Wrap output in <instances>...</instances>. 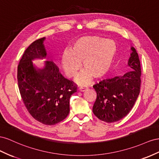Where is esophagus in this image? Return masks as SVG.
<instances>
[{"label": "esophagus", "instance_id": "1", "mask_svg": "<svg viewBox=\"0 0 159 159\" xmlns=\"http://www.w3.org/2000/svg\"><path fill=\"white\" fill-rule=\"evenodd\" d=\"M87 89V87H86V86H80V87H79V90H80V91H84V90H86Z\"/></svg>", "mask_w": 159, "mask_h": 159}]
</instances>
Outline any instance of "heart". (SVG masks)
<instances>
[{"mask_svg":"<svg viewBox=\"0 0 159 159\" xmlns=\"http://www.w3.org/2000/svg\"><path fill=\"white\" fill-rule=\"evenodd\" d=\"M117 53V45L112 40L99 36H85L74 40L69 51L61 57L66 75L72 79L81 67L84 70L77 77L79 83H88L93 76L101 79L109 71Z\"/></svg>","mask_w":159,"mask_h":159,"instance_id":"obj_1","label":"heart"}]
</instances>
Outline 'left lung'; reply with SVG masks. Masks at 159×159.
Listing matches in <instances>:
<instances>
[{
	"instance_id": "1",
	"label": "left lung",
	"mask_w": 159,
	"mask_h": 159,
	"mask_svg": "<svg viewBox=\"0 0 159 159\" xmlns=\"http://www.w3.org/2000/svg\"><path fill=\"white\" fill-rule=\"evenodd\" d=\"M131 51L128 62L130 72L123 76L104 79L93 85L97 98L93 112L104 122L111 123L124 118L132 109L139 97L141 69L136 49L131 47Z\"/></svg>"
}]
</instances>
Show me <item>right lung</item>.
<instances>
[{"label":"right lung","instance_id":"obj_1","mask_svg":"<svg viewBox=\"0 0 159 159\" xmlns=\"http://www.w3.org/2000/svg\"><path fill=\"white\" fill-rule=\"evenodd\" d=\"M44 39L34 40L22 54L17 69L18 86L30 115L44 125H54L69 115L70 98L77 85L65 78L53 62L47 61L43 69L33 66L34 58L46 57Z\"/></svg>","mask_w":159,"mask_h":159}]
</instances>
